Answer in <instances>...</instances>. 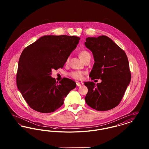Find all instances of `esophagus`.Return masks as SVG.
<instances>
[{"label": "esophagus", "instance_id": "esophagus-1", "mask_svg": "<svg viewBox=\"0 0 149 149\" xmlns=\"http://www.w3.org/2000/svg\"><path fill=\"white\" fill-rule=\"evenodd\" d=\"M83 83H80V82H77V86H81V85H83Z\"/></svg>", "mask_w": 149, "mask_h": 149}]
</instances>
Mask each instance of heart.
<instances>
[{"label":"heart","mask_w":149,"mask_h":149,"mask_svg":"<svg viewBox=\"0 0 149 149\" xmlns=\"http://www.w3.org/2000/svg\"><path fill=\"white\" fill-rule=\"evenodd\" d=\"M79 56L81 60L84 61L87 58L91 57V55L87 51L83 50L79 52ZM69 58H68L66 61V64H68L69 63ZM84 75H85V72L84 71H71V72L69 74V75L71 77V78H74L75 80L82 79L84 77Z\"/></svg>","instance_id":"obj_1"}]
</instances>
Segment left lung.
<instances>
[{"mask_svg": "<svg viewBox=\"0 0 149 149\" xmlns=\"http://www.w3.org/2000/svg\"><path fill=\"white\" fill-rule=\"evenodd\" d=\"M85 45L92 52L95 61L89 77L102 80L97 85L93 81L84 83L88 89L85 102L97 111L110 110L120 104L131 81L127 57L106 36L88 37Z\"/></svg>", "mask_w": 149, "mask_h": 149, "instance_id": "left-lung-1", "label": "left lung"}]
</instances>
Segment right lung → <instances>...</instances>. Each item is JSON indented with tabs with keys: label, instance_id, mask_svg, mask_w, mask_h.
<instances>
[{
	"label": "right lung",
	"instance_id": "right-lung-1",
	"mask_svg": "<svg viewBox=\"0 0 149 149\" xmlns=\"http://www.w3.org/2000/svg\"><path fill=\"white\" fill-rule=\"evenodd\" d=\"M80 38L74 36H44L26 47L18 61L17 85L32 109L51 113L64 104V98L76 87L64 78L58 83L51 77L52 69L63 68Z\"/></svg>",
	"mask_w": 149,
	"mask_h": 149
}]
</instances>
